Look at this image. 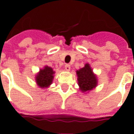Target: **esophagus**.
<instances>
[{"label": "esophagus", "instance_id": "34e87169", "mask_svg": "<svg viewBox=\"0 0 134 134\" xmlns=\"http://www.w3.org/2000/svg\"><path fill=\"white\" fill-rule=\"evenodd\" d=\"M64 68H65V70H67V71H70V65L69 64H65V67H64Z\"/></svg>", "mask_w": 134, "mask_h": 134}]
</instances>
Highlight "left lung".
Instances as JSON below:
<instances>
[{
  "instance_id": "obj_1",
  "label": "left lung",
  "mask_w": 134,
  "mask_h": 134,
  "mask_svg": "<svg viewBox=\"0 0 134 134\" xmlns=\"http://www.w3.org/2000/svg\"><path fill=\"white\" fill-rule=\"evenodd\" d=\"M78 77V85L82 92H87L93 90L97 85L96 76L93 73L90 65L86 64L83 68L77 71Z\"/></svg>"
}]
</instances>
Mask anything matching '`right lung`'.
I'll return each instance as SVG.
<instances>
[{
  "mask_svg": "<svg viewBox=\"0 0 134 134\" xmlns=\"http://www.w3.org/2000/svg\"><path fill=\"white\" fill-rule=\"evenodd\" d=\"M54 72L53 71L52 68L49 67H45L43 70H40L36 77V83L39 87H47L52 84L53 78H54Z\"/></svg>",
  "mask_w": 134,
  "mask_h": 134,
  "instance_id": "obj_1",
  "label": "right lung"
}]
</instances>
